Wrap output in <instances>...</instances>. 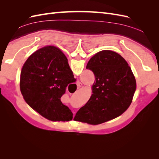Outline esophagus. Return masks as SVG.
I'll list each match as a JSON object with an SVG mask.
<instances>
[{"instance_id":"obj_1","label":"esophagus","mask_w":159,"mask_h":159,"mask_svg":"<svg viewBox=\"0 0 159 159\" xmlns=\"http://www.w3.org/2000/svg\"><path fill=\"white\" fill-rule=\"evenodd\" d=\"M77 85H78V88H80L81 87V86L83 85V84H81L80 81H78V82H77Z\"/></svg>"}]
</instances>
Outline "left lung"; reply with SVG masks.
Here are the masks:
<instances>
[{"label":"left lung","instance_id":"obj_1","mask_svg":"<svg viewBox=\"0 0 159 159\" xmlns=\"http://www.w3.org/2000/svg\"><path fill=\"white\" fill-rule=\"evenodd\" d=\"M86 68L95 75L93 93L77 112V120L99 125L122 115L131 105L137 88L127 61L117 52L102 50L91 57Z\"/></svg>","mask_w":159,"mask_h":159}]
</instances>
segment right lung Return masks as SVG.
<instances>
[{"label": "right lung", "instance_id": "add662e5", "mask_svg": "<svg viewBox=\"0 0 159 159\" xmlns=\"http://www.w3.org/2000/svg\"><path fill=\"white\" fill-rule=\"evenodd\" d=\"M75 81L66 56L58 48L47 46L31 54L20 72L24 99L42 117L52 121H70L71 110L61 102L69 84Z\"/></svg>", "mask_w": 159, "mask_h": 159}]
</instances>
